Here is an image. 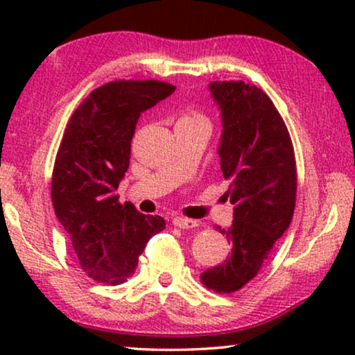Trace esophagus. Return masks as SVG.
<instances>
[{
	"instance_id": "1",
	"label": "esophagus",
	"mask_w": 355,
	"mask_h": 355,
	"mask_svg": "<svg viewBox=\"0 0 355 355\" xmlns=\"http://www.w3.org/2000/svg\"><path fill=\"white\" fill-rule=\"evenodd\" d=\"M173 225L178 226V227H182V230H192V227H197L198 223L196 220H191V218H174L173 220Z\"/></svg>"
}]
</instances>
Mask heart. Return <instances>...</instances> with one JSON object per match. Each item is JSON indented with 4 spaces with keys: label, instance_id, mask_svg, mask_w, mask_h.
<instances>
[{
    "label": "heart",
    "instance_id": "1",
    "mask_svg": "<svg viewBox=\"0 0 355 355\" xmlns=\"http://www.w3.org/2000/svg\"><path fill=\"white\" fill-rule=\"evenodd\" d=\"M181 121H203V123H208L205 116H203L202 113H198V111H189V113L182 116Z\"/></svg>",
    "mask_w": 355,
    "mask_h": 355
}]
</instances>
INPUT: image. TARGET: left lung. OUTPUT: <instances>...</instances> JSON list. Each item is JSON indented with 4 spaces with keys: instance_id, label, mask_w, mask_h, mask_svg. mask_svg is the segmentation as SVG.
Returning a JSON list of instances; mask_svg holds the SVG:
<instances>
[{
    "instance_id": "8db88e82",
    "label": "left lung",
    "mask_w": 355,
    "mask_h": 355,
    "mask_svg": "<svg viewBox=\"0 0 355 355\" xmlns=\"http://www.w3.org/2000/svg\"><path fill=\"white\" fill-rule=\"evenodd\" d=\"M210 90L221 108L218 153L236 208L230 230L216 226L231 242L230 257L203 271L200 281L218 294H232L259 275L289 227L297 168L289 130L263 90L244 80H216Z\"/></svg>"
}]
</instances>
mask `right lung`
<instances>
[{"label":"right lung","instance_id":"right-lung-1","mask_svg":"<svg viewBox=\"0 0 355 355\" xmlns=\"http://www.w3.org/2000/svg\"><path fill=\"white\" fill-rule=\"evenodd\" d=\"M174 92L153 79L113 80L77 106L66 125L51 176V202L80 268L103 284L134 273L148 239L164 230L116 193L129 168L130 140L142 111Z\"/></svg>","mask_w":355,"mask_h":355}]
</instances>
